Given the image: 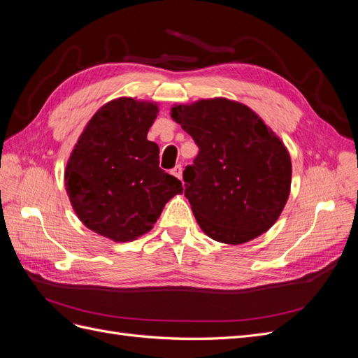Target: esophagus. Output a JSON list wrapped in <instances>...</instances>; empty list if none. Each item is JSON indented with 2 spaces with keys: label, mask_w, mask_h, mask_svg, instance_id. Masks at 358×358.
Returning a JSON list of instances; mask_svg holds the SVG:
<instances>
[{
  "label": "esophagus",
  "mask_w": 358,
  "mask_h": 358,
  "mask_svg": "<svg viewBox=\"0 0 358 358\" xmlns=\"http://www.w3.org/2000/svg\"><path fill=\"white\" fill-rule=\"evenodd\" d=\"M173 175H175L179 180H182V166H176L173 169Z\"/></svg>",
  "instance_id": "1"
}]
</instances>
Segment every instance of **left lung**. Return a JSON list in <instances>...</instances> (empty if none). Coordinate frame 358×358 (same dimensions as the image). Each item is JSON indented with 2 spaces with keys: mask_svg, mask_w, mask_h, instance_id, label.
<instances>
[{
  "mask_svg": "<svg viewBox=\"0 0 358 358\" xmlns=\"http://www.w3.org/2000/svg\"><path fill=\"white\" fill-rule=\"evenodd\" d=\"M170 116L200 149L183 180L206 236L242 245L266 233L291 189V158L282 140L251 107L224 96L175 104Z\"/></svg>",
  "mask_w": 358,
  "mask_h": 358,
  "instance_id": "left-lung-1",
  "label": "left lung"
}]
</instances>
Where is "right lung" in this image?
<instances>
[{
    "mask_svg": "<svg viewBox=\"0 0 358 358\" xmlns=\"http://www.w3.org/2000/svg\"><path fill=\"white\" fill-rule=\"evenodd\" d=\"M157 101L121 96L94 113L64 171L71 208L85 227L113 242L152 230L166 203L183 192L159 169V148L149 142Z\"/></svg>",
    "mask_w": 358,
    "mask_h": 358,
    "instance_id": "1",
    "label": "right lung"
}]
</instances>
